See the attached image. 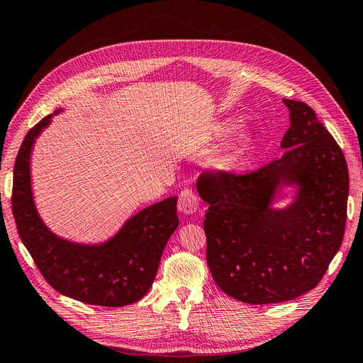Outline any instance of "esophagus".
I'll list each match as a JSON object with an SVG mask.
<instances>
[{
    "instance_id": "obj_1",
    "label": "esophagus",
    "mask_w": 363,
    "mask_h": 363,
    "mask_svg": "<svg viewBox=\"0 0 363 363\" xmlns=\"http://www.w3.org/2000/svg\"><path fill=\"white\" fill-rule=\"evenodd\" d=\"M199 209V197L192 189H183L179 199V211L183 214H194Z\"/></svg>"
}]
</instances>
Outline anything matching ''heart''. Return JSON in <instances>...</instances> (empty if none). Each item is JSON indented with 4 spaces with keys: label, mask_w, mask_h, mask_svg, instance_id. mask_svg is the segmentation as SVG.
<instances>
[{
    "label": "heart",
    "mask_w": 363,
    "mask_h": 363,
    "mask_svg": "<svg viewBox=\"0 0 363 363\" xmlns=\"http://www.w3.org/2000/svg\"><path fill=\"white\" fill-rule=\"evenodd\" d=\"M230 132H231V125L228 123H222L219 127H217V130H216L217 136H227ZM244 143H245V140L242 138V136H239V138L235 141V144H233V150H231L233 154H235V152H238L240 147H242Z\"/></svg>",
    "instance_id": "obj_1"
}]
</instances>
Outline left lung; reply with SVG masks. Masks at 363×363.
Masks as SVG:
<instances>
[{
    "instance_id": "8db88e82",
    "label": "left lung",
    "mask_w": 363,
    "mask_h": 363,
    "mask_svg": "<svg viewBox=\"0 0 363 363\" xmlns=\"http://www.w3.org/2000/svg\"><path fill=\"white\" fill-rule=\"evenodd\" d=\"M291 127L283 157L247 175L203 172L206 261L222 291L248 304L312 291L345 235L350 175L333 135L308 104L283 99ZM293 189L286 207L274 203Z\"/></svg>"
}]
</instances>
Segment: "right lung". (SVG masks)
<instances>
[{"label": "right lung", "instance_id": "right-lung-1", "mask_svg": "<svg viewBox=\"0 0 363 363\" xmlns=\"http://www.w3.org/2000/svg\"><path fill=\"white\" fill-rule=\"evenodd\" d=\"M54 115L30 128L15 160L12 211L21 242L62 295L108 308L132 304L149 292L163 250L179 227L177 197L141 209L104 242H72L55 235L37 211L30 182L32 149Z\"/></svg>", "mask_w": 363, "mask_h": 363}]
</instances>
